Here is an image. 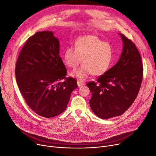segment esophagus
I'll use <instances>...</instances> for the list:
<instances>
[{
    "label": "esophagus",
    "instance_id": "esophagus-1",
    "mask_svg": "<svg viewBox=\"0 0 156 156\" xmlns=\"http://www.w3.org/2000/svg\"><path fill=\"white\" fill-rule=\"evenodd\" d=\"M77 84H78V86L79 87H81V86L84 85H85V83L83 82V81H80V80H77Z\"/></svg>",
    "mask_w": 156,
    "mask_h": 156
}]
</instances>
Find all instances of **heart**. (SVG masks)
<instances>
[{
    "label": "heart",
    "mask_w": 156,
    "mask_h": 156,
    "mask_svg": "<svg viewBox=\"0 0 156 156\" xmlns=\"http://www.w3.org/2000/svg\"><path fill=\"white\" fill-rule=\"evenodd\" d=\"M113 56L112 47L95 35H85L75 41V47L69 46L64 52V61L68 67L75 69L82 60L83 64L71 75L83 80L90 74L101 76L110 68Z\"/></svg>",
    "instance_id": "obj_1"
}]
</instances>
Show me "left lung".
Listing matches in <instances>:
<instances>
[{
  "label": "left lung",
  "instance_id": "obj_1",
  "mask_svg": "<svg viewBox=\"0 0 156 156\" xmlns=\"http://www.w3.org/2000/svg\"><path fill=\"white\" fill-rule=\"evenodd\" d=\"M119 35L123 46L119 61L98 78L97 83L87 84L92 93L90 108L104 119L123 114L135 100L142 81L140 54L132 40Z\"/></svg>",
  "mask_w": 156,
  "mask_h": 156
}]
</instances>
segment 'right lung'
I'll use <instances>...</instances> for the list:
<instances>
[{
  "mask_svg": "<svg viewBox=\"0 0 156 156\" xmlns=\"http://www.w3.org/2000/svg\"><path fill=\"white\" fill-rule=\"evenodd\" d=\"M59 48L52 31L37 32L24 45L16 64V81L27 105L47 118L62 113L78 87L75 78L66 77Z\"/></svg>",
  "mask_w": 156,
  "mask_h": 156,
  "instance_id": "1",
  "label": "right lung"
}]
</instances>
